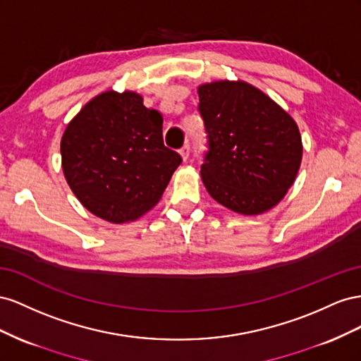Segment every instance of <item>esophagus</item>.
<instances>
[{
    "label": "esophagus",
    "instance_id": "obj_1",
    "mask_svg": "<svg viewBox=\"0 0 361 361\" xmlns=\"http://www.w3.org/2000/svg\"><path fill=\"white\" fill-rule=\"evenodd\" d=\"M189 154H190V147H189V143H186V145H184L181 149H180V156H181V159L186 161L188 159H189Z\"/></svg>",
    "mask_w": 361,
    "mask_h": 361
}]
</instances>
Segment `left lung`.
<instances>
[{
  "mask_svg": "<svg viewBox=\"0 0 361 361\" xmlns=\"http://www.w3.org/2000/svg\"><path fill=\"white\" fill-rule=\"evenodd\" d=\"M198 97L209 139L201 166L209 195L240 214L271 210L301 166L296 122L264 92L242 80L201 85Z\"/></svg>",
  "mask_w": 361,
  "mask_h": 361,
  "instance_id": "1",
  "label": "left lung"
}]
</instances>
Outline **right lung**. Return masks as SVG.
I'll list each match as a JSON object with an SVG mask.
<instances>
[{
    "mask_svg": "<svg viewBox=\"0 0 361 361\" xmlns=\"http://www.w3.org/2000/svg\"><path fill=\"white\" fill-rule=\"evenodd\" d=\"M163 118L137 92L92 98L61 136V169L77 200L111 224L136 221L156 205L181 157L164 147Z\"/></svg>",
    "mask_w": 361,
    "mask_h": 361,
    "instance_id": "right-lung-1",
    "label": "right lung"
}]
</instances>
